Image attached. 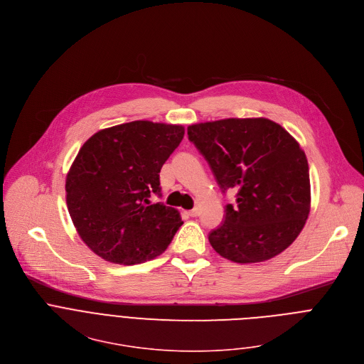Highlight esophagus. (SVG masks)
Instances as JSON below:
<instances>
[{
	"label": "esophagus",
	"mask_w": 364,
	"mask_h": 364,
	"mask_svg": "<svg viewBox=\"0 0 364 364\" xmlns=\"http://www.w3.org/2000/svg\"><path fill=\"white\" fill-rule=\"evenodd\" d=\"M187 214H188L190 217H197V215H198V210H197V208H193V210L187 211Z\"/></svg>",
	"instance_id": "esophagus-1"
}]
</instances>
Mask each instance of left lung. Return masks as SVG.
Listing matches in <instances>:
<instances>
[{"mask_svg":"<svg viewBox=\"0 0 364 364\" xmlns=\"http://www.w3.org/2000/svg\"><path fill=\"white\" fill-rule=\"evenodd\" d=\"M188 140L207 160L221 191L235 203L208 234L234 263H260L286 250L310 213L309 163L299 143L267 118H225L193 124Z\"/></svg>","mask_w":364,"mask_h":364,"instance_id":"obj_1","label":"left lung"}]
</instances>
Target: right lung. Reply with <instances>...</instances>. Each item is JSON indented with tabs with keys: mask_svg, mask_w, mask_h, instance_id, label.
Segmentation results:
<instances>
[{
	"mask_svg": "<svg viewBox=\"0 0 364 364\" xmlns=\"http://www.w3.org/2000/svg\"><path fill=\"white\" fill-rule=\"evenodd\" d=\"M183 137V126L140 119L104 129L80 149L65 180L67 207L97 256L130 266L168 247L181 217L150 197L160 196V170Z\"/></svg>",
	"mask_w": 364,
	"mask_h": 364,
	"instance_id": "1",
	"label": "right lung"
}]
</instances>
